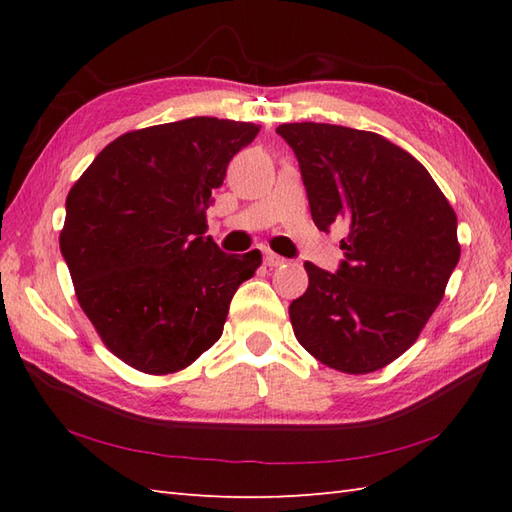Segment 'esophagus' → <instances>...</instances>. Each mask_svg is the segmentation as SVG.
I'll list each match as a JSON object with an SVG mask.
<instances>
[{"instance_id": "1", "label": "esophagus", "mask_w": 512, "mask_h": 512, "mask_svg": "<svg viewBox=\"0 0 512 512\" xmlns=\"http://www.w3.org/2000/svg\"><path fill=\"white\" fill-rule=\"evenodd\" d=\"M264 262H266V266H270V268H275V266H281L286 262L284 257H279V255H275V253H270V250H266L264 253Z\"/></svg>"}]
</instances>
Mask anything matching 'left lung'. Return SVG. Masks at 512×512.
<instances>
[{
  "label": "left lung",
  "instance_id": "8db88e82",
  "mask_svg": "<svg viewBox=\"0 0 512 512\" xmlns=\"http://www.w3.org/2000/svg\"><path fill=\"white\" fill-rule=\"evenodd\" d=\"M310 213L347 228L336 273L306 262L308 290L290 303L297 341L332 369L369 374L418 339L460 262L458 217L429 171L363 129L286 123Z\"/></svg>",
  "mask_w": 512,
  "mask_h": 512
}]
</instances>
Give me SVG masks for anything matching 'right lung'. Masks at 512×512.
Returning <instances> with one entry per match:
<instances>
[{"mask_svg":"<svg viewBox=\"0 0 512 512\" xmlns=\"http://www.w3.org/2000/svg\"><path fill=\"white\" fill-rule=\"evenodd\" d=\"M259 134L255 123L193 116L118 136L65 200L61 255L76 299L114 356L173 374L220 339L259 250L222 253L206 233L211 193Z\"/></svg>","mask_w":512,"mask_h":512,"instance_id":"add662e5","label":"right lung"}]
</instances>
